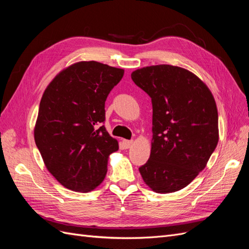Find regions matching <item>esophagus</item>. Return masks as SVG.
I'll list each match as a JSON object with an SVG mask.
<instances>
[{"label":"esophagus","instance_id":"1","mask_svg":"<svg viewBox=\"0 0 249 249\" xmlns=\"http://www.w3.org/2000/svg\"><path fill=\"white\" fill-rule=\"evenodd\" d=\"M123 143H124V146L125 147V148H130L132 145H133V140H124L123 141Z\"/></svg>","mask_w":249,"mask_h":249}]
</instances>
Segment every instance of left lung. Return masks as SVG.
I'll use <instances>...</instances> for the list:
<instances>
[{
	"instance_id": "1",
	"label": "left lung",
	"mask_w": 249,
	"mask_h": 249,
	"mask_svg": "<svg viewBox=\"0 0 249 249\" xmlns=\"http://www.w3.org/2000/svg\"><path fill=\"white\" fill-rule=\"evenodd\" d=\"M131 78L153 104L152 149L140 175L156 193L178 191L205 169L219 140L214 96L196 74L179 66H145Z\"/></svg>"
}]
</instances>
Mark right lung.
Instances as JSON below:
<instances>
[{"instance_id":"1","label":"right lung","mask_w":249,"mask_h":249,"mask_svg":"<svg viewBox=\"0 0 249 249\" xmlns=\"http://www.w3.org/2000/svg\"><path fill=\"white\" fill-rule=\"evenodd\" d=\"M124 73L107 64L80 61L65 67L44 90L34 139L47 169L67 189L90 192L106 177L118 141L101 124L107 96Z\"/></svg>"}]
</instances>
